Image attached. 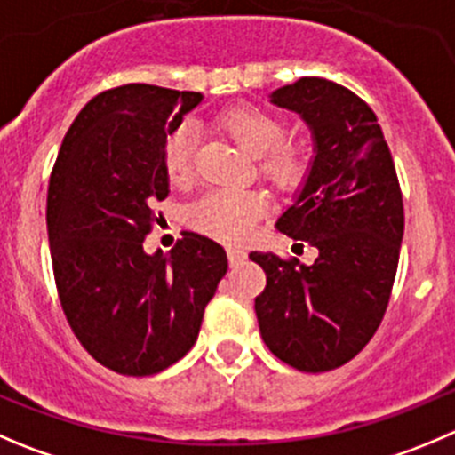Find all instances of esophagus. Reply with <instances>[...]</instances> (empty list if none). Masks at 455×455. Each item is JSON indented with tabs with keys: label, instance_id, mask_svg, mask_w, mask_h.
Listing matches in <instances>:
<instances>
[{
	"label": "esophagus",
	"instance_id": "esophagus-1",
	"mask_svg": "<svg viewBox=\"0 0 455 455\" xmlns=\"http://www.w3.org/2000/svg\"><path fill=\"white\" fill-rule=\"evenodd\" d=\"M228 259L232 263H239L245 259V250L243 248H236V245H228Z\"/></svg>",
	"mask_w": 455,
	"mask_h": 455
}]
</instances>
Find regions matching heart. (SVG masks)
<instances>
[{
  "label": "heart",
  "instance_id": "obj_1",
  "mask_svg": "<svg viewBox=\"0 0 455 455\" xmlns=\"http://www.w3.org/2000/svg\"><path fill=\"white\" fill-rule=\"evenodd\" d=\"M232 140L257 156V170L279 189H292L308 174V149L299 140H283V116L254 102H239L216 118ZM165 174L172 185H188L194 176V136L188 124L174 129L165 142ZM267 210L261 189H214L189 210V223L198 232L225 243H241Z\"/></svg>",
  "mask_w": 455,
  "mask_h": 455
}]
</instances>
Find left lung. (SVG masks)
I'll use <instances>...</instances> for the list:
<instances>
[{"label":"left lung","instance_id":"1","mask_svg":"<svg viewBox=\"0 0 455 455\" xmlns=\"http://www.w3.org/2000/svg\"><path fill=\"white\" fill-rule=\"evenodd\" d=\"M272 102L301 114L317 142L313 170L276 230L319 250L313 266L250 252L266 272L254 299L267 348L288 366L323 373L360 353L382 323L404 235L393 156L373 109L323 77L281 86Z\"/></svg>","mask_w":455,"mask_h":455}]
</instances>
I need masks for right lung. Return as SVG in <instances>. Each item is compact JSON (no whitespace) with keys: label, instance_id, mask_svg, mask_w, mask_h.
I'll use <instances>...</instances> for the list:
<instances>
[{"label":"right lung","instance_id":"1","mask_svg":"<svg viewBox=\"0 0 455 455\" xmlns=\"http://www.w3.org/2000/svg\"><path fill=\"white\" fill-rule=\"evenodd\" d=\"M198 91L123 84L91 98L64 136L46 196L62 313L86 353L120 375H154L196 341L228 272L216 241L183 232L170 257L145 236L165 201V142Z\"/></svg>","mask_w":455,"mask_h":455}]
</instances>
